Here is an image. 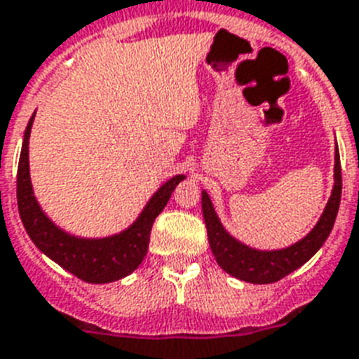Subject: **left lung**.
Listing matches in <instances>:
<instances>
[{
  "instance_id": "obj_1",
  "label": "left lung",
  "mask_w": 359,
  "mask_h": 359,
  "mask_svg": "<svg viewBox=\"0 0 359 359\" xmlns=\"http://www.w3.org/2000/svg\"><path fill=\"white\" fill-rule=\"evenodd\" d=\"M339 200H341V165H339V152L338 145H336L332 192H330L329 201H327L325 209L321 212L314 229L305 238L289 245V247L262 250L241 243L238 238L229 234L222 219L217 217L210 196L201 191V209H203L210 250H212L217 265L226 274L234 276L241 281H247V283H274V281L281 280L287 274L302 267L303 263H307L321 249V245L325 243L330 231H332L334 222H336Z\"/></svg>"
}]
</instances>
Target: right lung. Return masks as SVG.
<instances>
[{
	"label": "right lung",
	"mask_w": 359,
	"mask_h": 359,
	"mask_svg": "<svg viewBox=\"0 0 359 359\" xmlns=\"http://www.w3.org/2000/svg\"><path fill=\"white\" fill-rule=\"evenodd\" d=\"M34 118L36 112L25 128L18 165V209L27 234L47 258L79 280L87 283H112L121 280L136 271L147 256L154 219L165 209L177 183L185 180V174L172 176L159 187L150 196L140 216L125 231L105 238H79L69 234L43 212L34 196L29 165V140Z\"/></svg>",
	"instance_id": "right-lung-1"
}]
</instances>
